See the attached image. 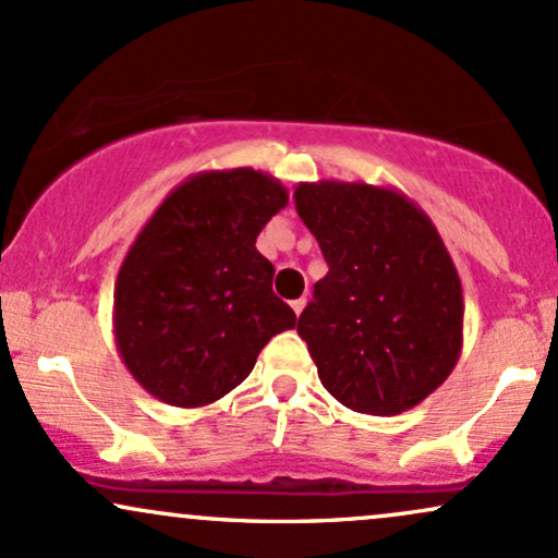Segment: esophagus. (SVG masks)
Segmentation results:
<instances>
[{"label":"esophagus","instance_id":"34e87169","mask_svg":"<svg viewBox=\"0 0 558 558\" xmlns=\"http://www.w3.org/2000/svg\"><path fill=\"white\" fill-rule=\"evenodd\" d=\"M304 306H306V299H304V296L296 299V301H291V310L296 312V317L301 315V312H304Z\"/></svg>","mask_w":558,"mask_h":558}]
</instances>
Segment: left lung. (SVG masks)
I'll return each instance as SVG.
<instances>
[{"label":"left lung","mask_w":558,"mask_h":558,"mask_svg":"<svg viewBox=\"0 0 558 558\" xmlns=\"http://www.w3.org/2000/svg\"><path fill=\"white\" fill-rule=\"evenodd\" d=\"M328 275L299 317L325 390L362 414L425 401L462 354L464 296L433 220L401 191L317 181L293 191Z\"/></svg>","instance_id":"left-lung-1"}]
</instances>
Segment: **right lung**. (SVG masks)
<instances>
[{"label": "right lung", "instance_id": "obj_1", "mask_svg": "<svg viewBox=\"0 0 558 558\" xmlns=\"http://www.w3.org/2000/svg\"><path fill=\"white\" fill-rule=\"evenodd\" d=\"M288 204L262 170H204L170 191L114 280V343L136 383L170 407H207L246 380L296 315L272 293L259 230Z\"/></svg>", "mask_w": 558, "mask_h": 558}]
</instances>
